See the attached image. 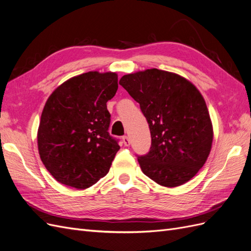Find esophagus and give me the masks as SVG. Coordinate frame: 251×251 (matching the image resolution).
Listing matches in <instances>:
<instances>
[{"instance_id": "obj_1", "label": "esophagus", "mask_w": 251, "mask_h": 251, "mask_svg": "<svg viewBox=\"0 0 251 251\" xmlns=\"http://www.w3.org/2000/svg\"><path fill=\"white\" fill-rule=\"evenodd\" d=\"M122 141H123V144L125 145V146H129V145H130V139H129V136H127V135H124L122 137Z\"/></svg>"}]
</instances>
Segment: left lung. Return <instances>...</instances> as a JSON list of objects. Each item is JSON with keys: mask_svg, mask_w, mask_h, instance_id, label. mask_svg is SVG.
<instances>
[{"mask_svg": "<svg viewBox=\"0 0 251 251\" xmlns=\"http://www.w3.org/2000/svg\"><path fill=\"white\" fill-rule=\"evenodd\" d=\"M149 124L151 147L136 155L143 173L160 185L178 187L203 167L213 126L203 97L183 77L157 69L120 79Z\"/></svg>", "mask_w": 251, "mask_h": 251, "instance_id": "obj_1", "label": "left lung"}]
</instances>
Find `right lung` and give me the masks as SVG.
I'll return each mask as SVG.
<instances>
[{"mask_svg": "<svg viewBox=\"0 0 251 251\" xmlns=\"http://www.w3.org/2000/svg\"><path fill=\"white\" fill-rule=\"evenodd\" d=\"M117 91L116 73L88 72L62 83L46 102L38 151L46 169L60 183L82 190L108 173L120 146L108 132L106 103Z\"/></svg>", "mask_w": 251, "mask_h": 251, "instance_id": "add662e5", "label": "right lung"}]
</instances>
